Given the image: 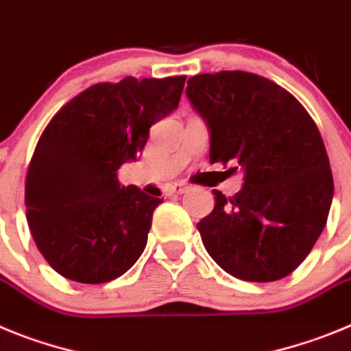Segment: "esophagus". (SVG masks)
<instances>
[{
  "mask_svg": "<svg viewBox=\"0 0 351 351\" xmlns=\"http://www.w3.org/2000/svg\"><path fill=\"white\" fill-rule=\"evenodd\" d=\"M189 191V185L183 182H175L168 187V194H183Z\"/></svg>",
  "mask_w": 351,
  "mask_h": 351,
  "instance_id": "obj_1",
  "label": "esophagus"
}]
</instances>
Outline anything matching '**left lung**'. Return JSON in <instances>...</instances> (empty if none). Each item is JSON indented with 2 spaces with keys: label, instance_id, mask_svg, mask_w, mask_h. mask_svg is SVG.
Listing matches in <instances>:
<instances>
[{
  "label": "left lung",
  "instance_id": "1",
  "mask_svg": "<svg viewBox=\"0 0 351 351\" xmlns=\"http://www.w3.org/2000/svg\"><path fill=\"white\" fill-rule=\"evenodd\" d=\"M185 93L211 131L210 162L245 173L232 197L213 191V211L197 223L204 248L239 280H282L308 257L332 203L317 124L289 90L255 73L195 75Z\"/></svg>",
  "mask_w": 351,
  "mask_h": 351
}]
</instances>
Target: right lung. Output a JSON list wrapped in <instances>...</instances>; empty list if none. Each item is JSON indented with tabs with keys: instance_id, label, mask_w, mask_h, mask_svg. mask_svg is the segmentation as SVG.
<instances>
[{
	"instance_id": "1",
	"label": "right lung",
	"mask_w": 351,
	"mask_h": 351,
	"mask_svg": "<svg viewBox=\"0 0 351 351\" xmlns=\"http://www.w3.org/2000/svg\"><path fill=\"white\" fill-rule=\"evenodd\" d=\"M187 77H125L69 99L43 129L26 175V217L53 271L78 283L122 276L143 254L160 197L121 185L148 129L178 106Z\"/></svg>"
}]
</instances>
